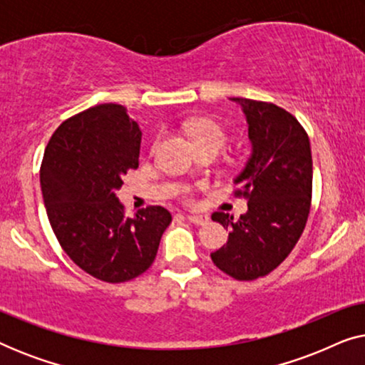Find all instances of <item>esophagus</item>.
<instances>
[{"label":"esophagus","instance_id":"obj_1","mask_svg":"<svg viewBox=\"0 0 365 365\" xmlns=\"http://www.w3.org/2000/svg\"><path fill=\"white\" fill-rule=\"evenodd\" d=\"M187 221L196 224V226H206L209 222V217L206 214H187Z\"/></svg>","mask_w":365,"mask_h":365}]
</instances>
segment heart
Instances as JSON below:
<instances>
[{"label": "heart", "instance_id": "heart-1", "mask_svg": "<svg viewBox=\"0 0 365 365\" xmlns=\"http://www.w3.org/2000/svg\"><path fill=\"white\" fill-rule=\"evenodd\" d=\"M189 134H191L196 146H204V144H212V146L222 148L226 143V133L216 123L209 119H197L189 124Z\"/></svg>", "mask_w": 365, "mask_h": 365}]
</instances>
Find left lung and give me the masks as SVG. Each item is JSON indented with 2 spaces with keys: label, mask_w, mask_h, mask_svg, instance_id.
Wrapping results in <instances>:
<instances>
[{
  "label": "left lung",
  "mask_w": 365,
  "mask_h": 365,
  "mask_svg": "<svg viewBox=\"0 0 365 365\" xmlns=\"http://www.w3.org/2000/svg\"><path fill=\"white\" fill-rule=\"evenodd\" d=\"M229 99L241 106L251 141V154L234 178L237 194L247 197V211L237 221L226 212L212 214L229 236L211 259L237 281H252L274 271L306 227L312 194L311 143L286 109L246 98Z\"/></svg>",
  "instance_id": "8db88e82"
}]
</instances>
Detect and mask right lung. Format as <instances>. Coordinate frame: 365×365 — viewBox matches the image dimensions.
Returning <instances> with one entry per match:
<instances>
[{"instance_id": "1", "label": "right lung", "mask_w": 365, "mask_h": 365, "mask_svg": "<svg viewBox=\"0 0 365 365\" xmlns=\"http://www.w3.org/2000/svg\"><path fill=\"white\" fill-rule=\"evenodd\" d=\"M141 129L119 104L69 118L49 139L39 182L49 224L71 261L104 282L138 277L156 257L171 212L163 206L124 216L118 191L139 166Z\"/></svg>"}]
</instances>
